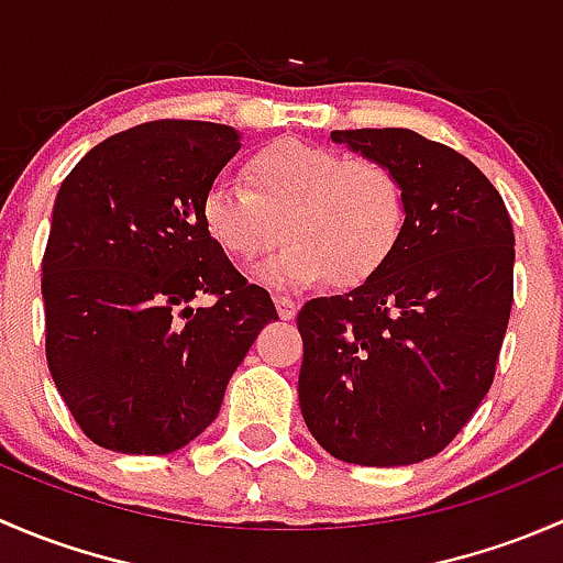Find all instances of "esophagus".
<instances>
[{
  "label": "esophagus",
  "mask_w": 563,
  "mask_h": 563,
  "mask_svg": "<svg viewBox=\"0 0 563 563\" xmlns=\"http://www.w3.org/2000/svg\"><path fill=\"white\" fill-rule=\"evenodd\" d=\"M275 308H277V316H280L283 321H291V318L297 316L299 302L291 297H283V294H275Z\"/></svg>",
  "instance_id": "1"
}]
</instances>
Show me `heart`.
Masks as SVG:
<instances>
[{
  "instance_id": "obj_1",
  "label": "heart",
  "mask_w": 563,
  "mask_h": 563,
  "mask_svg": "<svg viewBox=\"0 0 563 563\" xmlns=\"http://www.w3.org/2000/svg\"><path fill=\"white\" fill-rule=\"evenodd\" d=\"M245 181L214 176L201 196V223L231 258L255 261L288 236L258 269L269 286L373 280L400 245L408 196L400 174L371 157L280 139L247 157Z\"/></svg>"
}]
</instances>
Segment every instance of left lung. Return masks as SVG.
Segmentation results:
<instances>
[{"mask_svg":"<svg viewBox=\"0 0 563 563\" xmlns=\"http://www.w3.org/2000/svg\"><path fill=\"white\" fill-rule=\"evenodd\" d=\"M332 141L400 174L408 223L373 280L299 310V408L332 457L411 465L455 439L496 376L512 220L490 179L439 141L402 128L332 130Z\"/></svg>","mask_w":563,"mask_h":563,"instance_id":"1","label":"left lung"}]
</instances>
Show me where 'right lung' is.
I'll list each match as a JSON object with an SVG mask.
<instances>
[{"label": "right lung", "instance_id": "right-lung-1", "mask_svg": "<svg viewBox=\"0 0 563 563\" xmlns=\"http://www.w3.org/2000/svg\"><path fill=\"white\" fill-rule=\"evenodd\" d=\"M229 124L161 119L111 135L62 181L43 255L45 360L103 450L168 455L214 422L269 294L201 223L209 181L240 152ZM198 292L216 302L190 309Z\"/></svg>", "mask_w": 563, "mask_h": 563}]
</instances>
